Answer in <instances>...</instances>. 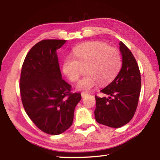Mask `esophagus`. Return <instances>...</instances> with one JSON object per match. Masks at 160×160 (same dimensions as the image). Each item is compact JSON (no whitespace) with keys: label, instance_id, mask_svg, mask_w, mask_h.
Segmentation results:
<instances>
[{"label":"esophagus","instance_id":"34e87169","mask_svg":"<svg viewBox=\"0 0 160 160\" xmlns=\"http://www.w3.org/2000/svg\"><path fill=\"white\" fill-rule=\"evenodd\" d=\"M87 95H88V94H85V93L81 94V96H82V98H84V97H85Z\"/></svg>","mask_w":160,"mask_h":160}]
</instances>
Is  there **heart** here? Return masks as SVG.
<instances>
[{"mask_svg":"<svg viewBox=\"0 0 160 160\" xmlns=\"http://www.w3.org/2000/svg\"><path fill=\"white\" fill-rule=\"evenodd\" d=\"M75 58L68 57L63 71L72 82L78 80L83 69L86 75L78 82V90L89 92L97 83L104 85L114 79L121 66V56L114 48L100 42L83 43L73 49Z\"/></svg>","mask_w":160,"mask_h":160,"instance_id":"1","label":"heart"}]
</instances>
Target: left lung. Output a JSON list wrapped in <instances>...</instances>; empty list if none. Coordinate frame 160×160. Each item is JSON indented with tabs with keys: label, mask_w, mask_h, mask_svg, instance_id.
Here are the masks:
<instances>
[{
	"label": "left lung",
	"mask_w": 160,
	"mask_h": 160,
	"mask_svg": "<svg viewBox=\"0 0 160 160\" xmlns=\"http://www.w3.org/2000/svg\"><path fill=\"white\" fill-rule=\"evenodd\" d=\"M119 45L122 55L120 71L115 79L101 90L108 97L95 96L97 122L112 128H120L133 117L141 88V77L136 60L122 42Z\"/></svg>",
	"instance_id": "left-lung-1"
}]
</instances>
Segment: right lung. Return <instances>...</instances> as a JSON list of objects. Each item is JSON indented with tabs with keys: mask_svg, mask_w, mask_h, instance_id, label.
Masks as SVG:
<instances>
[{
	"mask_svg": "<svg viewBox=\"0 0 160 160\" xmlns=\"http://www.w3.org/2000/svg\"><path fill=\"white\" fill-rule=\"evenodd\" d=\"M66 40L45 39L27 54L21 70L20 90L27 114L37 128L50 135L61 134L71 126L81 99L62 79L56 50Z\"/></svg>",
	"mask_w": 160,
	"mask_h": 160,
	"instance_id": "right-lung-1",
	"label": "right lung"
}]
</instances>
